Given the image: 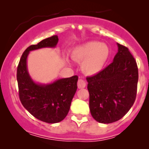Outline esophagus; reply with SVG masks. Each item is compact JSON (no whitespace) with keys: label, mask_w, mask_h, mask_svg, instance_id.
<instances>
[{"label":"esophagus","mask_w":149,"mask_h":149,"mask_svg":"<svg viewBox=\"0 0 149 149\" xmlns=\"http://www.w3.org/2000/svg\"><path fill=\"white\" fill-rule=\"evenodd\" d=\"M77 87L78 88H84L86 87V82L82 79H79L77 81Z\"/></svg>","instance_id":"1"}]
</instances>
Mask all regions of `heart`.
<instances>
[{"label":"heart","instance_id":"1","mask_svg":"<svg viewBox=\"0 0 149 149\" xmlns=\"http://www.w3.org/2000/svg\"><path fill=\"white\" fill-rule=\"evenodd\" d=\"M109 49L104 43L90 41L73 50L72 57L74 61L82 62V69L87 74H95L102 70L107 61Z\"/></svg>","mask_w":149,"mask_h":149}]
</instances>
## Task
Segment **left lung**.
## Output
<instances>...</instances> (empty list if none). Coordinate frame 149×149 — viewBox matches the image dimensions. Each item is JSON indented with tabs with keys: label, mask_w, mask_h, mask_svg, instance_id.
Here are the masks:
<instances>
[{
	"label": "left lung",
	"mask_w": 149,
	"mask_h": 149,
	"mask_svg": "<svg viewBox=\"0 0 149 149\" xmlns=\"http://www.w3.org/2000/svg\"><path fill=\"white\" fill-rule=\"evenodd\" d=\"M117 46L113 62L86 77L91 114L101 123L120 120L133 106L137 95V63L127 47L119 43Z\"/></svg>",
	"instance_id": "8db88e82"
}]
</instances>
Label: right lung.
I'll use <instances>...</instances> for the list:
<instances>
[{
  "label": "right lung",
  "mask_w": 149,
  "mask_h": 149,
  "mask_svg": "<svg viewBox=\"0 0 149 149\" xmlns=\"http://www.w3.org/2000/svg\"><path fill=\"white\" fill-rule=\"evenodd\" d=\"M58 42V35H54L29 46L22 54L17 69L19 97L22 105L37 119L48 123H59L66 117L77 91L78 77L59 79L46 85L36 84L29 74L26 60L30 51L54 48Z\"/></svg>",
  "instance_id": "add662e5"
}]
</instances>
